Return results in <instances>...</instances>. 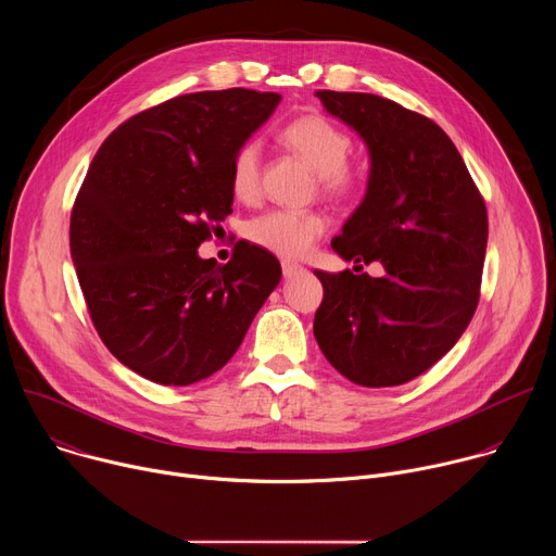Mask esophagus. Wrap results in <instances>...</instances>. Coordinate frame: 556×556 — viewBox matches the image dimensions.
I'll return each instance as SVG.
<instances>
[{"label":"esophagus","mask_w":556,"mask_h":556,"mask_svg":"<svg viewBox=\"0 0 556 556\" xmlns=\"http://www.w3.org/2000/svg\"><path fill=\"white\" fill-rule=\"evenodd\" d=\"M281 270H283V277L290 279V277H294L296 273H301L303 268H301L299 264H292V262H281Z\"/></svg>","instance_id":"34e87169"}]
</instances>
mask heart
Returning <instances> with one entry per match:
<instances>
[{"instance_id":"obj_1","label":"heart","mask_w":556,"mask_h":556,"mask_svg":"<svg viewBox=\"0 0 556 556\" xmlns=\"http://www.w3.org/2000/svg\"><path fill=\"white\" fill-rule=\"evenodd\" d=\"M283 144L301 155L319 174L321 191L330 198H350L361 189L363 174L350 161L354 140L345 127L326 114H303L281 129ZM264 165L257 140H247L235 149L230 161V191L244 202L262 193ZM328 217L319 211L273 208L247 224V237L279 257H303L326 232Z\"/></svg>"}]
</instances>
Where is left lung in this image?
Returning a JSON list of instances; mask_svg holds the SVG:
<instances>
[{
	"label": "left lung",
	"instance_id": "obj_1",
	"mask_svg": "<svg viewBox=\"0 0 556 556\" xmlns=\"http://www.w3.org/2000/svg\"><path fill=\"white\" fill-rule=\"evenodd\" d=\"M314 94L363 136L371 157L365 200L332 249L387 273L314 270L324 283L314 339L348 380L405 384L457 343L480 303L486 204L431 118L367 92Z\"/></svg>",
	"mask_w": 556,
	"mask_h": 556
}]
</instances>
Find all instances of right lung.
<instances>
[{
  "label": "right lung",
  "mask_w": 556,
  "mask_h": 556,
  "mask_svg": "<svg viewBox=\"0 0 556 556\" xmlns=\"http://www.w3.org/2000/svg\"><path fill=\"white\" fill-rule=\"evenodd\" d=\"M281 97L230 88L174 97L118 125L70 215V251L105 348L157 384L222 369L281 279L240 240L228 264L198 247L232 213L230 161Z\"/></svg>",
  "instance_id": "obj_1"
}]
</instances>
